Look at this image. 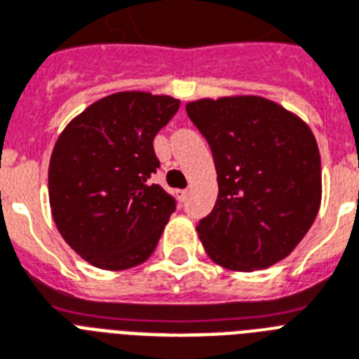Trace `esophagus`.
Wrapping results in <instances>:
<instances>
[{"mask_svg": "<svg viewBox=\"0 0 359 359\" xmlns=\"http://www.w3.org/2000/svg\"><path fill=\"white\" fill-rule=\"evenodd\" d=\"M189 196V191L187 189H183V191H177V198H180V202H185Z\"/></svg>", "mask_w": 359, "mask_h": 359, "instance_id": "34e87169", "label": "esophagus"}]
</instances>
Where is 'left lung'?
Here are the masks:
<instances>
[{
    "label": "left lung",
    "mask_w": 359,
    "mask_h": 359,
    "mask_svg": "<svg viewBox=\"0 0 359 359\" xmlns=\"http://www.w3.org/2000/svg\"><path fill=\"white\" fill-rule=\"evenodd\" d=\"M213 154L219 196L196 231L231 271L274 265L294 250L320 205V156L302 120L259 96L185 105Z\"/></svg>",
    "instance_id": "obj_1"
}]
</instances>
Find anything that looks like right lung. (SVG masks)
Segmentation results:
<instances>
[{
	"instance_id": "obj_1",
	"label": "right lung",
	"mask_w": 359,
	"mask_h": 359,
	"mask_svg": "<svg viewBox=\"0 0 359 359\" xmlns=\"http://www.w3.org/2000/svg\"><path fill=\"white\" fill-rule=\"evenodd\" d=\"M180 102L148 93L98 100L66 126L51 154L48 185L62 239L105 271L139 265L156 250L176 198L151 182L154 139Z\"/></svg>"
}]
</instances>
